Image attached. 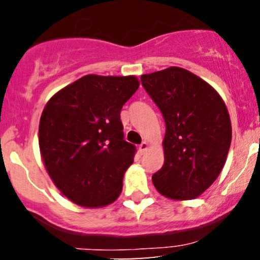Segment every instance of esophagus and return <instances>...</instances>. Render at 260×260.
<instances>
[{
    "label": "esophagus",
    "instance_id": "esophagus-1",
    "mask_svg": "<svg viewBox=\"0 0 260 260\" xmlns=\"http://www.w3.org/2000/svg\"><path fill=\"white\" fill-rule=\"evenodd\" d=\"M148 147H149L148 143H147V142H143L142 144L139 145V148H138V149H139V153H140V154H144L145 151L148 150Z\"/></svg>",
    "mask_w": 260,
    "mask_h": 260
}]
</instances>
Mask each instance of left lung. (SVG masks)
<instances>
[{
	"label": "left lung",
	"mask_w": 260,
	"mask_h": 260,
	"mask_svg": "<svg viewBox=\"0 0 260 260\" xmlns=\"http://www.w3.org/2000/svg\"><path fill=\"white\" fill-rule=\"evenodd\" d=\"M165 120L164 165L153 175L160 194L175 201L199 197L219 177L232 127L222 98L209 83L181 67L140 77Z\"/></svg>",
	"instance_id": "1"
}]
</instances>
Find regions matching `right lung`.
I'll return each instance as SVG.
<instances>
[{
  "instance_id": "add662e5",
  "label": "right lung",
  "mask_w": 260,
  "mask_h": 260,
  "mask_svg": "<svg viewBox=\"0 0 260 260\" xmlns=\"http://www.w3.org/2000/svg\"><path fill=\"white\" fill-rule=\"evenodd\" d=\"M139 80L136 76L88 74L47 101L39 123V148L47 174L74 204L101 208L122 192L136 148L123 140L121 109Z\"/></svg>"
}]
</instances>
